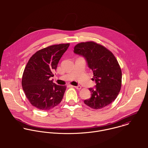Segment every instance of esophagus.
Wrapping results in <instances>:
<instances>
[{
	"instance_id": "obj_1",
	"label": "esophagus",
	"mask_w": 148,
	"mask_h": 148,
	"mask_svg": "<svg viewBox=\"0 0 148 148\" xmlns=\"http://www.w3.org/2000/svg\"><path fill=\"white\" fill-rule=\"evenodd\" d=\"M73 87H75V88H76L77 89H80L82 88V86H80V85H78V86H72Z\"/></svg>"
}]
</instances>
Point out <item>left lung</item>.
<instances>
[{
	"mask_svg": "<svg viewBox=\"0 0 148 148\" xmlns=\"http://www.w3.org/2000/svg\"><path fill=\"white\" fill-rule=\"evenodd\" d=\"M74 53L84 57L93 71L96 85L90 88L91 97L85 100L86 106L100 109L110 104L117 98L121 87L122 72L114 55L105 47L94 42L77 44Z\"/></svg>",
	"mask_w": 148,
	"mask_h": 148,
	"instance_id": "1",
	"label": "left lung"
}]
</instances>
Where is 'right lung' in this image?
I'll return each instance as SVG.
<instances>
[{"mask_svg":"<svg viewBox=\"0 0 148 148\" xmlns=\"http://www.w3.org/2000/svg\"><path fill=\"white\" fill-rule=\"evenodd\" d=\"M69 43L49 46L37 51L27 64L22 77L21 85L32 106L48 110L62 100L66 86L58 85L50 80L58 64Z\"/></svg>","mask_w":148,"mask_h":148,"instance_id":"1","label":"right lung"}]
</instances>
